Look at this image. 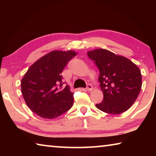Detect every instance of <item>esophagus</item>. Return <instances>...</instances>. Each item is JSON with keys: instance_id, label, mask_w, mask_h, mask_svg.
I'll return each instance as SVG.
<instances>
[{"instance_id": "esophagus-1", "label": "esophagus", "mask_w": 156, "mask_h": 156, "mask_svg": "<svg viewBox=\"0 0 156 156\" xmlns=\"http://www.w3.org/2000/svg\"><path fill=\"white\" fill-rule=\"evenodd\" d=\"M92 89H93V87L91 84H87V90L88 91H91L92 90Z\"/></svg>"}]
</instances>
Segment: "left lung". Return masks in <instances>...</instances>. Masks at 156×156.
Wrapping results in <instances>:
<instances>
[{
    "label": "left lung",
    "mask_w": 156,
    "mask_h": 156,
    "mask_svg": "<svg viewBox=\"0 0 156 156\" xmlns=\"http://www.w3.org/2000/svg\"><path fill=\"white\" fill-rule=\"evenodd\" d=\"M98 68L102 102L98 109L110 114H119L134 103L142 87V76L137 65L126 58L104 49L87 52Z\"/></svg>",
    "instance_id": "8db88e82"
}]
</instances>
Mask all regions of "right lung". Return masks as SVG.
<instances>
[{
  "mask_svg": "<svg viewBox=\"0 0 156 156\" xmlns=\"http://www.w3.org/2000/svg\"><path fill=\"white\" fill-rule=\"evenodd\" d=\"M73 51H52L36 61L21 80V92L29 108L41 118L54 119L73 103L69 87L62 88V72L76 56Z\"/></svg>",
  "mask_w": 156,
  "mask_h": 156,
  "instance_id": "add662e5",
  "label": "right lung"
}]
</instances>
